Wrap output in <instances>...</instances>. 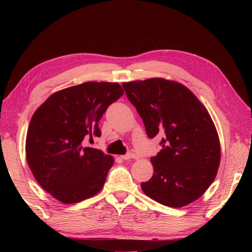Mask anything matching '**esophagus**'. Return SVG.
I'll return each mask as SVG.
<instances>
[{"label":"esophagus","instance_id":"obj_1","mask_svg":"<svg viewBox=\"0 0 252 252\" xmlns=\"http://www.w3.org/2000/svg\"><path fill=\"white\" fill-rule=\"evenodd\" d=\"M121 158H122L123 160H129V159H134V158H136V155H135V154H132V153H130V154L123 155V156H121Z\"/></svg>","mask_w":252,"mask_h":252}]
</instances>
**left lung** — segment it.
I'll return each instance as SVG.
<instances>
[{"label":"left lung","mask_w":252,"mask_h":252,"mask_svg":"<svg viewBox=\"0 0 252 252\" xmlns=\"http://www.w3.org/2000/svg\"><path fill=\"white\" fill-rule=\"evenodd\" d=\"M143 119L149 138L162 135V149L151 158L152 179L141 187L163 206L197 200L216 179L221 159L219 135L200 100L183 84L161 78L122 83Z\"/></svg>","instance_id":"left-lung-1"}]
</instances>
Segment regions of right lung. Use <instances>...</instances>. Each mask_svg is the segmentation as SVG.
I'll return each instance as SVG.
<instances>
[{
  "mask_svg": "<svg viewBox=\"0 0 252 252\" xmlns=\"http://www.w3.org/2000/svg\"><path fill=\"white\" fill-rule=\"evenodd\" d=\"M123 95L116 82H85L52 94L35 110L26 138V157L42 189L76 203L103 189L114 158L85 141L100 136L98 121Z\"/></svg>",
  "mask_w": 252,
  "mask_h": 252,
  "instance_id": "add662e5",
  "label": "right lung"
}]
</instances>
